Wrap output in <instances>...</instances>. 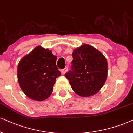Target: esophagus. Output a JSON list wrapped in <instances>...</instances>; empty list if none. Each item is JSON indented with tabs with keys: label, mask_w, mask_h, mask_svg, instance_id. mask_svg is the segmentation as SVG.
<instances>
[{
	"label": "esophagus",
	"mask_w": 133,
	"mask_h": 133,
	"mask_svg": "<svg viewBox=\"0 0 133 133\" xmlns=\"http://www.w3.org/2000/svg\"><path fill=\"white\" fill-rule=\"evenodd\" d=\"M68 67H65V68H64V69L61 70L62 74V75H65V73H66L67 71H68Z\"/></svg>",
	"instance_id": "34e87169"
}]
</instances>
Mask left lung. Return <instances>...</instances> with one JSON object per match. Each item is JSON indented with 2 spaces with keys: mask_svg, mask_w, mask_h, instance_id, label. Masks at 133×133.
Here are the masks:
<instances>
[{
  "mask_svg": "<svg viewBox=\"0 0 133 133\" xmlns=\"http://www.w3.org/2000/svg\"><path fill=\"white\" fill-rule=\"evenodd\" d=\"M71 70L65 74L72 89L81 97H89L99 92L105 83L108 63L104 55L88 44L73 50Z\"/></svg>",
  "mask_w": 133,
  "mask_h": 133,
  "instance_id": "8db88e82",
  "label": "left lung"
}]
</instances>
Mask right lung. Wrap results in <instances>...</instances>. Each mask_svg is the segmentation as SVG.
Here are the masks:
<instances>
[{"label":"right lung","instance_id":"right-lung-1","mask_svg":"<svg viewBox=\"0 0 133 133\" xmlns=\"http://www.w3.org/2000/svg\"><path fill=\"white\" fill-rule=\"evenodd\" d=\"M57 57L51 50L37 46L19 61L17 77L21 90L29 99L42 101L53 91L56 78L61 76Z\"/></svg>","mask_w":133,"mask_h":133}]
</instances>
